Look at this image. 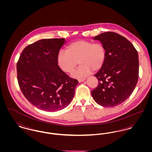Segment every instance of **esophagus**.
Returning <instances> with one entry per match:
<instances>
[{"label":"esophagus","mask_w":152,"mask_h":152,"mask_svg":"<svg viewBox=\"0 0 152 152\" xmlns=\"http://www.w3.org/2000/svg\"><path fill=\"white\" fill-rule=\"evenodd\" d=\"M84 80H86V79H79L78 80V81H79V83H81V82L84 81Z\"/></svg>","instance_id":"34e87169"}]
</instances>
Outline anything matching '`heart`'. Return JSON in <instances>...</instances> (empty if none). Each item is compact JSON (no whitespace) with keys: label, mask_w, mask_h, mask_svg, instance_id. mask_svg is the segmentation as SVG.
<instances>
[{"label":"heart","mask_w":152,"mask_h":152,"mask_svg":"<svg viewBox=\"0 0 152 152\" xmlns=\"http://www.w3.org/2000/svg\"><path fill=\"white\" fill-rule=\"evenodd\" d=\"M66 51L58 52V64L63 71L72 73L76 69L78 61L80 66L73 75L76 78L86 77L92 71L95 72L100 69L106 56V51L102 44L84 40L69 44Z\"/></svg>","instance_id":"heart-1"}]
</instances>
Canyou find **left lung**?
Segmentation results:
<instances>
[{
  "instance_id": "obj_1",
  "label": "left lung",
  "mask_w": 152,
  "mask_h": 152,
  "mask_svg": "<svg viewBox=\"0 0 152 152\" xmlns=\"http://www.w3.org/2000/svg\"><path fill=\"white\" fill-rule=\"evenodd\" d=\"M105 47L106 56L94 76L98 86L91 94L98 104L114 107L129 98L137 85L139 73L137 51L124 36L107 32L95 36Z\"/></svg>"
}]
</instances>
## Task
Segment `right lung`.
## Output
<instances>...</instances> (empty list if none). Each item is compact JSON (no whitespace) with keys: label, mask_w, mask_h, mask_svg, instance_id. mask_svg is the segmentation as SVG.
Returning <instances> with one entry per match:
<instances>
[{"label":"right lung","mask_w":152,"mask_h":152,"mask_svg":"<svg viewBox=\"0 0 152 152\" xmlns=\"http://www.w3.org/2000/svg\"><path fill=\"white\" fill-rule=\"evenodd\" d=\"M64 39H46L27 46L17 65V79L22 94L37 108L55 112L72 101L79 81L58 65V53Z\"/></svg>","instance_id":"add662e5"}]
</instances>
